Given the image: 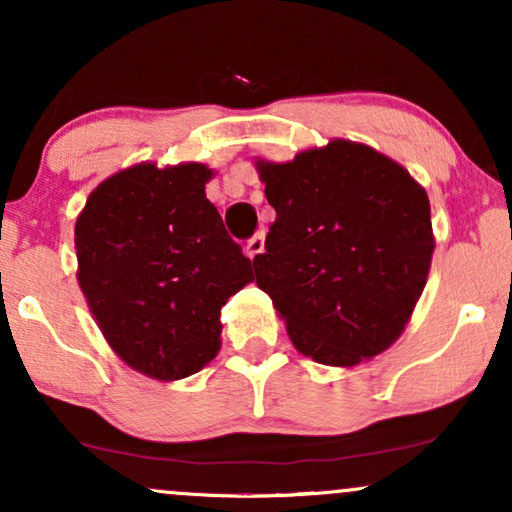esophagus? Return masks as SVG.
<instances>
[{
    "label": "esophagus",
    "instance_id": "34e87169",
    "mask_svg": "<svg viewBox=\"0 0 512 512\" xmlns=\"http://www.w3.org/2000/svg\"><path fill=\"white\" fill-rule=\"evenodd\" d=\"M245 252H248L250 260H255V257H260L264 252V231H257L255 236L248 240V245H245Z\"/></svg>",
    "mask_w": 512,
    "mask_h": 512
}]
</instances>
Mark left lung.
Returning a JSON list of instances; mask_svg holds the SVG:
<instances>
[{"mask_svg":"<svg viewBox=\"0 0 512 512\" xmlns=\"http://www.w3.org/2000/svg\"><path fill=\"white\" fill-rule=\"evenodd\" d=\"M276 211L257 286L293 346L354 368L397 342L431 269V204L407 168L373 146L332 139L293 161H255Z\"/></svg>","mask_w":512,"mask_h":512,"instance_id":"8db88e82","label":"left lung"}]
</instances>
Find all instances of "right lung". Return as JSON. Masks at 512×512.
<instances>
[{
    "mask_svg": "<svg viewBox=\"0 0 512 512\" xmlns=\"http://www.w3.org/2000/svg\"><path fill=\"white\" fill-rule=\"evenodd\" d=\"M204 163L144 161L105 178L76 216V279L105 342L146 378H187L221 349V308L255 279L226 233Z\"/></svg>",
    "mask_w": 512,
    "mask_h": 512,
    "instance_id": "1",
    "label": "right lung"
}]
</instances>
